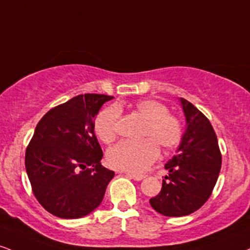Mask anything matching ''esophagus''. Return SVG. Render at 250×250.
<instances>
[{"mask_svg":"<svg viewBox=\"0 0 250 250\" xmlns=\"http://www.w3.org/2000/svg\"><path fill=\"white\" fill-rule=\"evenodd\" d=\"M128 177H130L131 179L134 180H137V182H140V180H142L146 178V174H137V173H130V172H125Z\"/></svg>","mask_w":250,"mask_h":250,"instance_id":"esophagus-1","label":"esophagus"}]
</instances>
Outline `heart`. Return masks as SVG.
Returning a JSON list of instances; mask_svg holds the SVG:
<instances>
[{
    "mask_svg": "<svg viewBox=\"0 0 250 250\" xmlns=\"http://www.w3.org/2000/svg\"><path fill=\"white\" fill-rule=\"evenodd\" d=\"M136 112L146 120L143 137L140 142L122 141L108 150L107 161L114 169L128 172H142L156 161L158 146L171 149L183 137V125L178 116L169 113L161 101L146 99L135 104ZM120 110L116 106L104 108L96 115L94 130L102 142L112 143L116 138Z\"/></svg>",
    "mask_w": 250,
    "mask_h": 250,
    "instance_id": "b5f03b06",
    "label": "heart"
}]
</instances>
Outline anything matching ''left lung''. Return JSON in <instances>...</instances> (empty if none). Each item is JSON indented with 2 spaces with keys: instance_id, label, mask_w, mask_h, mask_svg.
Wrapping results in <instances>:
<instances>
[{
  "instance_id": "obj_1",
  "label": "left lung",
  "mask_w": 250,
  "mask_h": 250,
  "mask_svg": "<svg viewBox=\"0 0 250 250\" xmlns=\"http://www.w3.org/2000/svg\"><path fill=\"white\" fill-rule=\"evenodd\" d=\"M180 104L185 133L177 154L165 164L169 176L161 192L150 199L152 208L165 216H184L199 209L212 194L221 169V152L209 120L185 99L180 98Z\"/></svg>"
}]
</instances>
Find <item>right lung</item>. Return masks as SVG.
I'll return each instance as SVG.
<instances>
[{
	"mask_svg": "<svg viewBox=\"0 0 250 250\" xmlns=\"http://www.w3.org/2000/svg\"><path fill=\"white\" fill-rule=\"evenodd\" d=\"M113 96L83 94L50 109L38 122L25 151V169L38 203L62 219L83 218L101 204L114 171L104 154L94 121Z\"/></svg>",
	"mask_w": 250,
	"mask_h": 250,
	"instance_id": "obj_1",
	"label": "right lung"
}]
</instances>
